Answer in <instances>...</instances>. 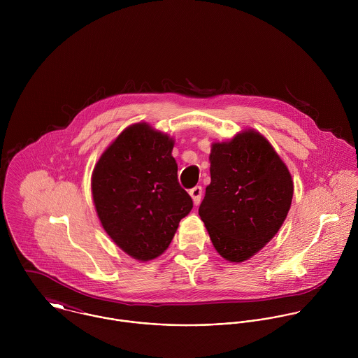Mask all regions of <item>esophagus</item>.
<instances>
[{"mask_svg": "<svg viewBox=\"0 0 358 358\" xmlns=\"http://www.w3.org/2000/svg\"><path fill=\"white\" fill-rule=\"evenodd\" d=\"M190 196L194 201V204L199 205L201 203V197H203V187L201 186H196L190 190Z\"/></svg>", "mask_w": 358, "mask_h": 358, "instance_id": "obj_1", "label": "esophagus"}]
</instances>
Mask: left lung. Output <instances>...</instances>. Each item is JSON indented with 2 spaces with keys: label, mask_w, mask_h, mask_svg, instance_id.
<instances>
[{
  "label": "left lung",
  "mask_w": 358,
  "mask_h": 358,
  "mask_svg": "<svg viewBox=\"0 0 358 358\" xmlns=\"http://www.w3.org/2000/svg\"><path fill=\"white\" fill-rule=\"evenodd\" d=\"M210 183L199 213L219 255L244 262L280 230L291 208V173L252 129L210 149Z\"/></svg>",
  "instance_id": "obj_1"
}]
</instances>
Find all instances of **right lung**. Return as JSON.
<instances>
[{
    "label": "right lung",
    "mask_w": 358,
    "mask_h": 358,
    "mask_svg": "<svg viewBox=\"0 0 358 358\" xmlns=\"http://www.w3.org/2000/svg\"><path fill=\"white\" fill-rule=\"evenodd\" d=\"M173 141L148 124L122 131L92 173L103 229L128 255L152 260L171 244L193 200L178 180Z\"/></svg>",
    "instance_id": "right-lung-1"
}]
</instances>
